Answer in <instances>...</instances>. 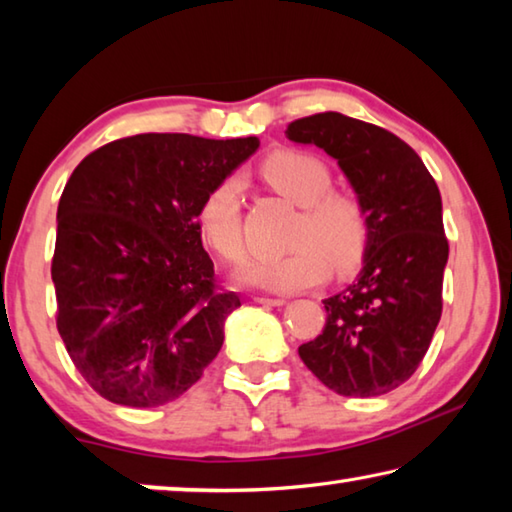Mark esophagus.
Wrapping results in <instances>:
<instances>
[{"label": "esophagus", "mask_w": 512, "mask_h": 512, "mask_svg": "<svg viewBox=\"0 0 512 512\" xmlns=\"http://www.w3.org/2000/svg\"><path fill=\"white\" fill-rule=\"evenodd\" d=\"M255 302H259V305H264V307H282L284 302V298H266V296H257L255 298Z\"/></svg>", "instance_id": "obj_1"}]
</instances>
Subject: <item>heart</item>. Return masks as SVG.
Instances as JSON below:
<instances>
[{
    "mask_svg": "<svg viewBox=\"0 0 512 512\" xmlns=\"http://www.w3.org/2000/svg\"><path fill=\"white\" fill-rule=\"evenodd\" d=\"M259 176L275 194L302 207L287 255L262 257L239 273L241 282L271 291H302L323 282L327 266L348 273L361 262L368 246V216L354 196L329 192L332 173L316 155L277 151L262 162ZM198 232L225 262L246 255L241 232V185L225 178L203 196L196 212Z\"/></svg>",
    "mask_w": 512,
    "mask_h": 512,
    "instance_id": "heart-1",
    "label": "heart"
}]
</instances>
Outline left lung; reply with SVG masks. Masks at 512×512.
Returning <instances> with one entry per match:
<instances>
[{"label":"left lung","instance_id":"obj_1","mask_svg":"<svg viewBox=\"0 0 512 512\" xmlns=\"http://www.w3.org/2000/svg\"><path fill=\"white\" fill-rule=\"evenodd\" d=\"M284 133L332 155L368 216L357 280L323 300L325 329L300 345V359L339 395L391 393L420 366L443 314L449 244L436 180L400 137L341 112L296 119Z\"/></svg>","mask_w":512,"mask_h":512}]
</instances>
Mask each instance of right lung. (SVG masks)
<instances>
[{"label":"right lung","instance_id":"add662e5","mask_svg":"<svg viewBox=\"0 0 512 512\" xmlns=\"http://www.w3.org/2000/svg\"><path fill=\"white\" fill-rule=\"evenodd\" d=\"M257 137L144 133L101 146L58 203L51 280L76 370L106 400L151 409L201 379L241 307L216 291L196 212Z\"/></svg>","mask_w":512,"mask_h":512}]
</instances>
